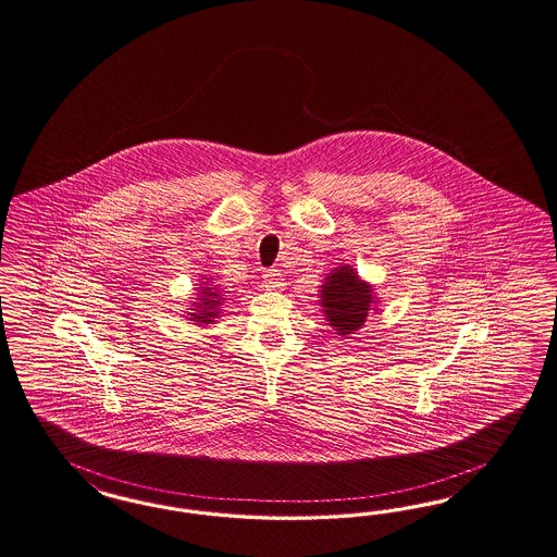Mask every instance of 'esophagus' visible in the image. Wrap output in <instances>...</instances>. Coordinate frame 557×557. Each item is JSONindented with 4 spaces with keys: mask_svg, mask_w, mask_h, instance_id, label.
Returning <instances> with one entry per match:
<instances>
[{
    "mask_svg": "<svg viewBox=\"0 0 557 557\" xmlns=\"http://www.w3.org/2000/svg\"><path fill=\"white\" fill-rule=\"evenodd\" d=\"M263 282H265V288L268 289L284 288V275H282L277 269H269V271H265Z\"/></svg>",
    "mask_w": 557,
    "mask_h": 557,
    "instance_id": "obj_1",
    "label": "esophagus"
}]
</instances>
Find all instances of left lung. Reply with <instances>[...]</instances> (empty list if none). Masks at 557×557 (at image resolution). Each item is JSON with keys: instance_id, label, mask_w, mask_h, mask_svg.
I'll list each match as a JSON object with an SVG mask.
<instances>
[{"instance_id": "1", "label": "left lung", "mask_w": 557, "mask_h": 557, "mask_svg": "<svg viewBox=\"0 0 557 557\" xmlns=\"http://www.w3.org/2000/svg\"><path fill=\"white\" fill-rule=\"evenodd\" d=\"M319 292L321 307L329 321L326 325L333 326L342 337L356 333L364 325L368 312L374 305L372 286L362 282L349 265L333 269Z\"/></svg>"}]
</instances>
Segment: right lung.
<instances>
[{
  "label": "right lung",
  "instance_id": "right-lung-1",
  "mask_svg": "<svg viewBox=\"0 0 557 557\" xmlns=\"http://www.w3.org/2000/svg\"><path fill=\"white\" fill-rule=\"evenodd\" d=\"M220 307H222L220 289L201 288L195 308H193V312H189V317H191L189 321H193L195 325H213L215 319L220 317Z\"/></svg>",
  "mask_w": 557,
  "mask_h": 557
}]
</instances>
